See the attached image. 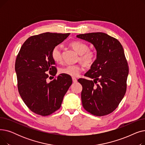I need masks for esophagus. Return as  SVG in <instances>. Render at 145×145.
I'll return each mask as SVG.
<instances>
[{"instance_id": "obj_1", "label": "esophagus", "mask_w": 145, "mask_h": 145, "mask_svg": "<svg viewBox=\"0 0 145 145\" xmlns=\"http://www.w3.org/2000/svg\"><path fill=\"white\" fill-rule=\"evenodd\" d=\"M72 80H73V83L77 82V79H76L75 78H72Z\"/></svg>"}]
</instances>
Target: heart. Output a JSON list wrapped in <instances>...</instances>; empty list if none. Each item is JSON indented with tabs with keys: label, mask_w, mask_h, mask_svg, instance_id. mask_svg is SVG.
Returning a JSON list of instances; mask_svg holds the SVG:
<instances>
[{
	"label": "heart",
	"mask_w": 145,
	"mask_h": 145,
	"mask_svg": "<svg viewBox=\"0 0 145 145\" xmlns=\"http://www.w3.org/2000/svg\"><path fill=\"white\" fill-rule=\"evenodd\" d=\"M71 46L80 55L79 60L88 66L92 65L96 58L95 51L88 50V46L80 41H73L71 43ZM51 56L56 63H60L62 60V50L60 44L56 45L51 52ZM83 70L80 65H67L61 67L59 72L73 77H77Z\"/></svg>",
	"instance_id": "obj_1"
}]
</instances>
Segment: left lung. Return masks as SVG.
<instances>
[{
    "mask_svg": "<svg viewBox=\"0 0 145 145\" xmlns=\"http://www.w3.org/2000/svg\"><path fill=\"white\" fill-rule=\"evenodd\" d=\"M76 37L92 43L96 50V59L85 74L93 80H78L83 88V107L93 115H107L116 109L126 91L129 67L123 48L115 38L102 32Z\"/></svg>",
    "mask_w": 145,
    "mask_h": 145,
    "instance_id": "8db88e82",
    "label": "left lung"
}]
</instances>
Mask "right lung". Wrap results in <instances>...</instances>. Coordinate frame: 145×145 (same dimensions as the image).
<instances>
[{"instance_id": "add662e5", "label": "right lung", "mask_w": 145, "mask_h": 145, "mask_svg": "<svg viewBox=\"0 0 145 145\" xmlns=\"http://www.w3.org/2000/svg\"><path fill=\"white\" fill-rule=\"evenodd\" d=\"M69 33L46 32L29 37L22 46L15 62L19 94L28 108L43 116L58 110L72 83L69 76L60 74L48 83L49 75L57 72L51 52Z\"/></svg>"}]
</instances>
